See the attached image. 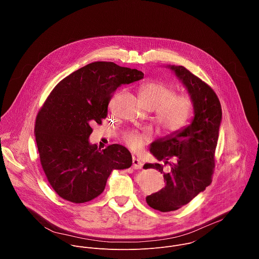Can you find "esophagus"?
Listing matches in <instances>:
<instances>
[{
	"mask_svg": "<svg viewBox=\"0 0 259 259\" xmlns=\"http://www.w3.org/2000/svg\"><path fill=\"white\" fill-rule=\"evenodd\" d=\"M143 167V163L136 157H133V168L134 169H141Z\"/></svg>",
	"mask_w": 259,
	"mask_h": 259,
	"instance_id": "obj_1",
	"label": "esophagus"
}]
</instances>
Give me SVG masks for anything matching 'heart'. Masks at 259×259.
I'll return each mask as SVG.
<instances>
[{
  "label": "heart",
  "mask_w": 259,
  "mask_h": 259,
  "mask_svg": "<svg viewBox=\"0 0 259 259\" xmlns=\"http://www.w3.org/2000/svg\"><path fill=\"white\" fill-rule=\"evenodd\" d=\"M176 86L160 80H152L140 87L139 97L149 110L155 109V120L167 135L182 132L193 114V100L186 93H176ZM124 143L135 152H140L150 143L152 136L148 132L127 131L123 134Z\"/></svg>",
  "instance_id": "b5f03b06"
}]
</instances>
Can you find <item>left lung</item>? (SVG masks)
Masks as SVG:
<instances>
[{"mask_svg": "<svg viewBox=\"0 0 259 259\" xmlns=\"http://www.w3.org/2000/svg\"><path fill=\"white\" fill-rule=\"evenodd\" d=\"M187 88L194 108L191 123L182 132L156 141L150 152L169 165L164 172L161 164H145L163 173L165 186L146 197L147 203L162 212L187 204L211 183L214 151L218 144L222 108L214 91L182 66H169ZM172 159L174 162H170Z\"/></svg>", "mask_w": 259, "mask_h": 259, "instance_id": "8db88e82", "label": "left lung"}]
</instances>
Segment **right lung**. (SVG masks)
Here are the masks:
<instances>
[{
    "instance_id": "1",
    "label": "right lung",
    "mask_w": 259,
    "mask_h": 259,
    "mask_svg": "<svg viewBox=\"0 0 259 259\" xmlns=\"http://www.w3.org/2000/svg\"><path fill=\"white\" fill-rule=\"evenodd\" d=\"M142 78L136 69L94 62L63 79L47 98L35 119V140L48 181L62 198L90 201L103 192L113 169L132 166L125 147L98 150L88 139L92 124L106 118L114 91Z\"/></svg>"
}]
</instances>
